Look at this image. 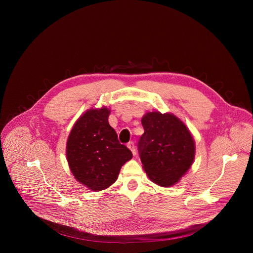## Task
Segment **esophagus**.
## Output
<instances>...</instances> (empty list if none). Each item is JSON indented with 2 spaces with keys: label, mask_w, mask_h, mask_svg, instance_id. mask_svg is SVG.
<instances>
[{
  "label": "esophagus",
  "mask_w": 253,
  "mask_h": 253,
  "mask_svg": "<svg viewBox=\"0 0 253 253\" xmlns=\"http://www.w3.org/2000/svg\"><path fill=\"white\" fill-rule=\"evenodd\" d=\"M127 147L131 150V152H132L133 155H136V147H135V144H134L133 142H129V143L127 144Z\"/></svg>",
  "instance_id": "esophagus-1"
}]
</instances>
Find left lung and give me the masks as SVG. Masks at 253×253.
<instances>
[{
    "instance_id": "1",
    "label": "left lung",
    "mask_w": 253,
    "mask_h": 253,
    "mask_svg": "<svg viewBox=\"0 0 253 253\" xmlns=\"http://www.w3.org/2000/svg\"><path fill=\"white\" fill-rule=\"evenodd\" d=\"M138 149L143 169L161 187L178 183L195 158V141L187 126L172 113L147 112Z\"/></svg>"
}]
</instances>
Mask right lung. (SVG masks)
Masks as SVG:
<instances>
[{"mask_svg":"<svg viewBox=\"0 0 253 253\" xmlns=\"http://www.w3.org/2000/svg\"><path fill=\"white\" fill-rule=\"evenodd\" d=\"M109 115L110 109L105 106L90 108L75 122L67 139L69 168L77 181L92 191L110 187L121 167L132 158L109 125Z\"/></svg>","mask_w":253,"mask_h":253,"instance_id":"right-lung-1","label":"right lung"}]
</instances>
